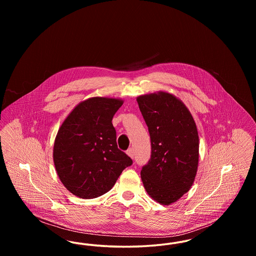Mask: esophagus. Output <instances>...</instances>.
<instances>
[{
    "label": "esophagus",
    "instance_id": "esophagus-1",
    "mask_svg": "<svg viewBox=\"0 0 256 256\" xmlns=\"http://www.w3.org/2000/svg\"><path fill=\"white\" fill-rule=\"evenodd\" d=\"M126 154L130 156V158H134V150L132 148H130L128 150H126Z\"/></svg>",
    "mask_w": 256,
    "mask_h": 256
}]
</instances>
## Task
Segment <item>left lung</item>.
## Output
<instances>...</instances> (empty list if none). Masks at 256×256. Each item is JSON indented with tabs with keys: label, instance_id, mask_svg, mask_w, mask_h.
Instances as JSON below:
<instances>
[{
	"label": "left lung",
	"instance_id": "left-lung-1",
	"mask_svg": "<svg viewBox=\"0 0 256 256\" xmlns=\"http://www.w3.org/2000/svg\"><path fill=\"white\" fill-rule=\"evenodd\" d=\"M148 128L152 156L141 170L148 196L163 206L178 200L192 187L198 165L200 140L191 112L165 91L136 98Z\"/></svg>",
	"mask_w": 256,
	"mask_h": 256
}]
</instances>
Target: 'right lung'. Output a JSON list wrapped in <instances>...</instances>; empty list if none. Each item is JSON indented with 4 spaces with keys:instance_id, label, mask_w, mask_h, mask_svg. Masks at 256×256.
<instances>
[{
    "instance_id": "add662e5",
    "label": "right lung",
    "mask_w": 256,
    "mask_h": 256,
    "mask_svg": "<svg viewBox=\"0 0 256 256\" xmlns=\"http://www.w3.org/2000/svg\"><path fill=\"white\" fill-rule=\"evenodd\" d=\"M122 104L118 98H89L62 122L52 158L61 182L73 195L94 198L108 193L122 170L132 164L118 148L112 124Z\"/></svg>"
}]
</instances>
